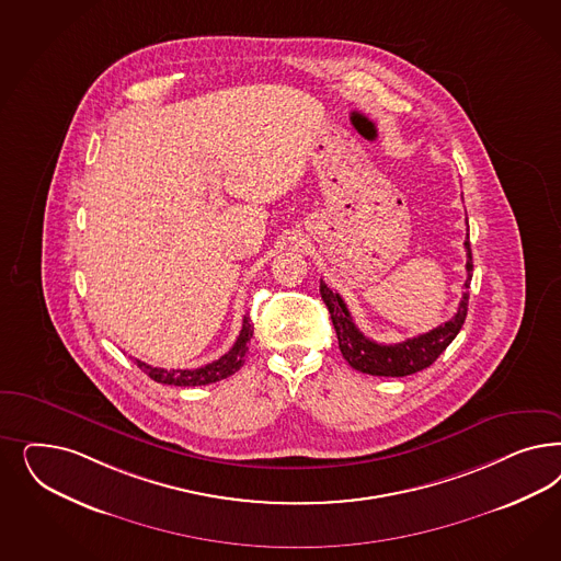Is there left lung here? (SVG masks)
Segmentation results:
<instances>
[{"mask_svg":"<svg viewBox=\"0 0 561 561\" xmlns=\"http://www.w3.org/2000/svg\"><path fill=\"white\" fill-rule=\"evenodd\" d=\"M465 248H467L469 276L465 280V293H462L458 311L448 322L437 325L425 334L407 339L402 343L380 344L367 339L353 322L343 297L339 293L328 289L324 280H320V295L324 299L325 308L330 311L332 324L336 330L339 348L353 369H357L362 374H369V376L402 378V376H411V374L430 367L446 351V346L453 343L456 334L460 332V328L467 320V311H469V287L470 278H472V253H470L469 236L465 241Z\"/></svg>","mask_w":561,"mask_h":561,"instance_id":"left-lung-1","label":"left lung"}]
</instances>
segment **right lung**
Wrapping results in <instances>:
<instances>
[{
	"label": "right lung",
	"instance_id": "obj_1",
	"mask_svg": "<svg viewBox=\"0 0 561 561\" xmlns=\"http://www.w3.org/2000/svg\"><path fill=\"white\" fill-rule=\"evenodd\" d=\"M253 324L243 318V328L237 336L236 344L231 346L229 353H225L217 362L202 365L198 369H161V367H152L148 363L136 359V365L145 371L148 378H152L159 383H169V386H206V383H215V381L225 380L229 376H233L237 369L245 362V353H248V343L252 341Z\"/></svg>",
	"mask_w": 561,
	"mask_h": 561
}]
</instances>
